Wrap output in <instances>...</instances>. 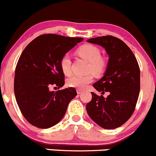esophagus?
<instances>
[{
    "label": "esophagus",
    "mask_w": 156,
    "mask_h": 156,
    "mask_svg": "<svg viewBox=\"0 0 156 156\" xmlns=\"http://www.w3.org/2000/svg\"><path fill=\"white\" fill-rule=\"evenodd\" d=\"M76 91H77V93H78V94H82V93H83V90L79 89V88H78Z\"/></svg>",
    "instance_id": "esophagus-1"
}]
</instances>
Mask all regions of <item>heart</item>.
<instances>
[{
	"instance_id": "obj_1",
	"label": "heart",
	"mask_w": 156,
	"mask_h": 156,
	"mask_svg": "<svg viewBox=\"0 0 156 156\" xmlns=\"http://www.w3.org/2000/svg\"><path fill=\"white\" fill-rule=\"evenodd\" d=\"M80 56L89 62L88 71L96 75H100L105 71L106 62L101 57V51L98 47L92 44H86L80 48L78 51ZM60 68L65 75L71 73V59L69 54H65L60 60ZM93 81L91 74L81 75H72L67 80V85L69 87L81 89L87 87Z\"/></svg>"
}]
</instances>
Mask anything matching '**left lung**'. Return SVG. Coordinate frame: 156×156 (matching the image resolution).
<instances>
[{"mask_svg":"<svg viewBox=\"0 0 156 156\" xmlns=\"http://www.w3.org/2000/svg\"><path fill=\"white\" fill-rule=\"evenodd\" d=\"M88 42L102 46L109 59L105 75L93 85L101 95L91 92L87 112L103 129H116L135 111L140 91V68L133 52L120 39L107 35L90 38ZM105 92L109 93L107 98L103 96Z\"/></svg>","mask_w":156,"mask_h":156,"instance_id":"1","label":"left lung"}]
</instances>
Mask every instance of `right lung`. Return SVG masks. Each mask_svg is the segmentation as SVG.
Instances as JSON below:
<instances>
[{"instance_id": "right-lung-1", "label": "right lung", "mask_w": 156, "mask_h": 156, "mask_svg": "<svg viewBox=\"0 0 156 156\" xmlns=\"http://www.w3.org/2000/svg\"><path fill=\"white\" fill-rule=\"evenodd\" d=\"M82 41V37L41 34L21 53L15 68L14 94L23 116L32 126L48 129L56 125L77 95L74 88L57 91L49 88L54 85L60 88L65 85L61 58Z\"/></svg>"}]
</instances>
